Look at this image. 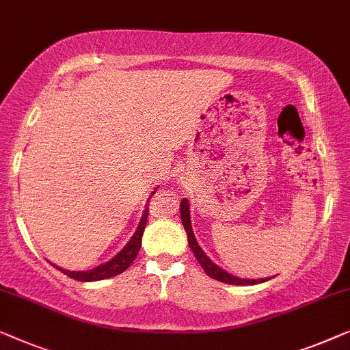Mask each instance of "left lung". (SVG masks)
<instances>
[{"instance_id": "obj_1", "label": "left lung", "mask_w": 350, "mask_h": 350, "mask_svg": "<svg viewBox=\"0 0 350 350\" xmlns=\"http://www.w3.org/2000/svg\"><path fill=\"white\" fill-rule=\"evenodd\" d=\"M180 219H182V224H184V228L187 231V238H189V245L190 249L193 250L196 260H198L201 268L204 269L206 274L209 275V278H213L215 280H220V282H225V284H231V285H254V284H260V282H265V279H239V278H234V275H231L228 273H225L224 269H220L217 265H214L211 260L206 257L203 250L196 243L195 239V234H193V230H191V222H190V206H189V200H182L180 203Z\"/></svg>"}]
</instances>
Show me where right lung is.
Here are the masks:
<instances>
[{
  "label": "right lung",
  "instance_id": "1",
  "mask_svg": "<svg viewBox=\"0 0 350 350\" xmlns=\"http://www.w3.org/2000/svg\"><path fill=\"white\" fill-rule=\"evenodd\" d=\"M154 195V193H152ZM149 208V206H147ZM146 208L144 214H142L141 217V222L139 226H137L136 233L133 234V238L130 239V243H128L124 250H120L119 254L116 255L114 258L111 260V262H107L105 265H100V267H96L95 269H90V271H66V269H62L55 267L57 269H60L62 273H65L66 275H70V278L76 279V280H82V282H90V280H101V279H109V278H114V275L124 273L125 269L130 267V265L135 262L137 252H139L141 249V239H142V233H144V228H146V224H147V215H149V209Z\"/></svg>",
  "mask_w": 350,
  "mask_h": 350
}]
</instances>
